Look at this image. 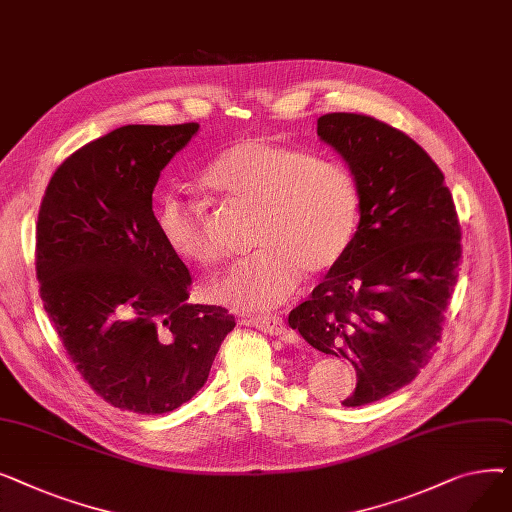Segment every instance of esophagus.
<instances>
[{
    "mask_svg": "<svg viewBox=\"0 0 512 512\" xmlns=\"http://www.w3.org/2000/svg\"><path fill=\"white\" fill-rule=\"evenodd\" d=\"M245 324H249V326H253V328H257V330H261V332H265V334H270V336H280V334L286 332L284 321H282V317H278V315L249 317V319H245Z\"/></svg>",
    "mask_w": 512,
    "mask_h": 512,
    "instance_id": "34e87169",
    "label": "esophagus"
}]
</instances>
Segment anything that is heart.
<instances>
[{"instance_id": "obj_1", "label": "heart", "mask_w": 512, "mask_h": 512, "mask_svg": "<svg viewBox=\"0 0 512 512\" xmlns=\"http://www.w3.org/2000/svg\"><path fill=\"white\" fill-rule=\"evenodd\" d=\"M211 191L257 209V253L213 282L215 299L236 309H272L297 290L303 274L330 272L355 236L359 191L351 170L263 139H242L207 166ZM157 230L182 259L218 263L222 247L199 203L176 193L159 199Z\"/></svg>"}]
</instances>
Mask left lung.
I'll return each instance as SVG.
<instances>
[{
    "instance_id": "1",
    "label": "left lung",
    "mask_w": 512,
    "mask_h": 512,
    "mask_svg": "<svg viewBox=\"0 0 512 512\" xmlns=\"http://www.w3.org/2000/svg\"><path fill=\"white\" fill-rule=\"evenodd\" d=\"M317 134L348 164L359 228L342 259L288 324L344 357L361 407L411 384L436 353L461 263V224L444 174L402 130L365 114H326Z\"/></svg>"
}]
</instances>
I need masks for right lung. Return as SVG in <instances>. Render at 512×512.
<instances>
[{"label":"right lung","mask_w":512,"mask_h":512,"mask_svg":"<svg viewBox=\"0 0 512 512\" xmlns=\"http://www.w3.org/2000/svg\"><path fill=\"white\" fill-rule=\"evenodd\" d=\"M197 122L128 124L53 172L39 209L35 270L53 330L95 394L116 409L168 413L191 400L236 321L188 305L193 276L166 245L153 188Z\"/></svg>","instance_id":"add662e5"}]
</instances>
